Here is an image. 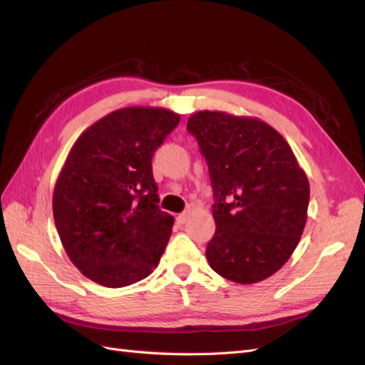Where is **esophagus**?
Listing matches in <instances>:
<instances>
[{"instance_id": "1", "label": "esophagus", "mask_w": 365, "mask_h": 365, "mask_svg": "<svg viewBox=\"0 0 365 365\" xmlns=\"http://www.w3.org/2000/svg\"><path fill=\"white\" fill-rule=\"evenodd\" d=\"M188 218H190V210H187V212H183V213H180L177 216V222L178 224H185L188 221Z\"/></svg>"}]
</instances>
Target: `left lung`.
Returning a JSON list of instances; mask_svg holds the SVG:
<instances>
[{"instance_id":"left-lung-1","label":"left lung","mask_w":365,"mask_h":365,"mask_svg":"<svg viewBox=\"0 0 365 365\" xmlns=\"http://www.w3.org/2000/svg\"><path fill=\"white\" fill-rule=\"evenodd\" d=\"M210 173L216 232L207 260L220 276L255 284L298 246L311 188L284 136L260 119L197 111L187 123Z\"/></svg>"}]
</instances>
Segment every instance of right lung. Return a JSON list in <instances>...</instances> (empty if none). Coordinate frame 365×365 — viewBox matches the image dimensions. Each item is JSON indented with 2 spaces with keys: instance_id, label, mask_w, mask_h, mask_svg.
Masks as SVG:
<instances>
[{
  "instance_id": "right-lung-1",
  "label": "right lung",
  "mask_w": 365,
  "mask_h": 365,
  "mask_svg": "<svg viewBox=\"0 0 365 365\" xmlns=\"http://www.w3.org/2000/svg\"><path fill=\"white\" fill-rule=\"evenodd\" d=\"M180 115L128 106L84 130L53 191V216L64 250L91 281L131 285L158 265L174 218L158 208L153 152Z\"/></svg>"
}]
</instances>
